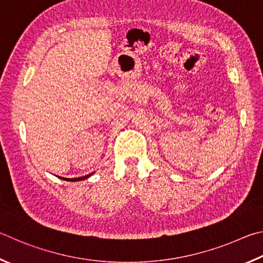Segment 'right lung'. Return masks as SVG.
<instances>
[{
    "label": "right lung",
    "mask_w": 263,
    "mask_h": 263,
    "mask_svg": "<svg viewBox=\"0 0 263 263\" xmlns=\"http://www.w3.org/2000/svg\"><path fill=\"white\" fill-rule=\"evenodd\" d=\"M90 176H92V173H91V174H86L85 177L72 178V179H67V178H61V177H59V178H61V179H63V180H66V181H81V180H84V179H87V178H89Z\"/></svg>",
    "instance_id": "1"
}]
</instances>
